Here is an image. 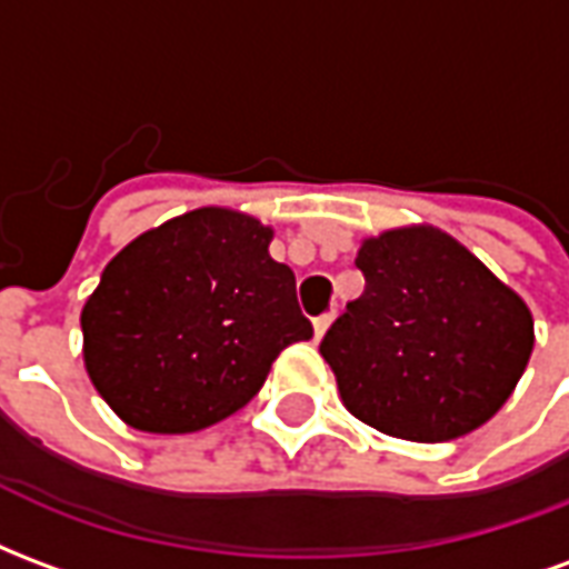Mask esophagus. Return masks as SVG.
Returning a JSON list of instances; mask_svg holds the SVG:
<instances>
[{
  "mask_svg": "<svg viewBox=\"0 0 569 569\" xmlns=\"http://www.w3.org/2000/svg\"><path fill=\"white\" fill-rule=\"evenodd\" d=\"M332 320H335V310H329V313H322V317H317V320H313V332H317V338H322V335L329 332Z\"/></svg>",
  "mask_w": 569,
  "mask_h": 569,
  "instance_id": "34e87169",
  "label": "esophagus"
}]
</instances>
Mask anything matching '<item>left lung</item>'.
<instances>
[{
    "label": "left lung",
    "instance_id": "1",
    "mask_svg": "<svg viewBox=\"0 0 569 569\" xmlns=\"http://www.w3.org/2000/svg\"><path fill=\"white\" fill-rule=\"evenodd\" d=\"M366 292L320 345L350 415L387 436L448 441L490 420L533 350L521 298L436 228L362 243Z\"/></svg>",
    "mask_w": 569,
    "mask_h": 569
}]
</instances>
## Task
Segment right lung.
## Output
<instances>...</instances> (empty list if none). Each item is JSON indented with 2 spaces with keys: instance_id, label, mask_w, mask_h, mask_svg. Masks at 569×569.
I'll list each match as a JSON object with an SVG mask.
<instances>
[{
  "instance_id": "obj_1",
  "label": "right lung",
  "mask_w": 569,
  "mask_h": 569,
  "mask_svg": "<svg viewBox=\"0 0 569 569\" xmlns=\"http://www.w3.org/2000/svg\"><path fill=\"white\" fill-rule=\"evenodd\" d=\"M271 228L219 207L146 231L106 264L81 310L84 366L118 418L194 432L259 393L271 362L313 326Z\"/></svg>"
}]
</instances>
